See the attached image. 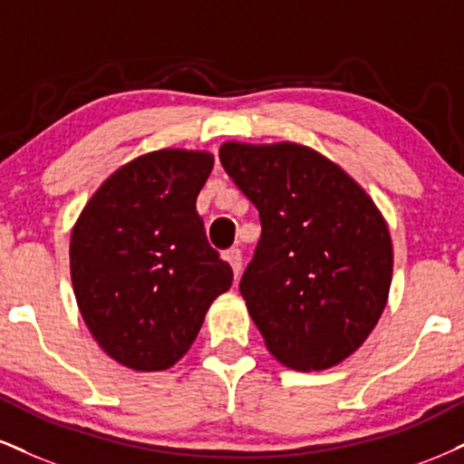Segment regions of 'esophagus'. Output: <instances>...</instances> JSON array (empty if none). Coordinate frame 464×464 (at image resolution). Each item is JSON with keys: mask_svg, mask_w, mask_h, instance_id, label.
Wrapping results in <instances>:
<instances>
[{"mask_svg": "<svg viewBox=\"0 0 464 464\" xmlns=\"http://www.w3.org/2000/svg\"><path fill=\"white\" fill-rule=\"evenodd\" d=\"M225 259L228 261V266L233 267V276H236V281L242 275V250L239 248H231L225 253Z\"/></svg>", "mask_w": 464, "mask_h": 464, "instance_id": "34e87169", "label": "esophagus"}]
</instances>
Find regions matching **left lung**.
Returning a JSON list of instances; mask_svg holds the SVG:
<instances>
[{
    "instance_id": "left-lung-1",
    "label": "left lung",
    "mask_w": 464,
    "mask_h": 464,
    "mask_svg": "<svg viewBox=\"0 0 464 464\" xmlns=\"http://www.w3.org/2000/svg\"><path fill=\"white\" fill-rule=\"evenodd\" d=\"M227 175L259 209L239 292L276 361L320 372L370 337L389 298L393 246L370 194L295 142H225Z\"/></svg>"
}]
</instances>
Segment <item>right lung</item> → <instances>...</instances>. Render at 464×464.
<instances>
[{
	"mask_svg": "<svg viewBox=\"0 0 464 464\" xmlns=\"http://www.w3.org/2000/svg\"><path fill=\"white\" fill-rule=\"evenodd\" d=\"M208 150L161 149L111 172L71 233V281L103 353L136 372L188 353L233 270L205 237L197 197Z\"/></svg>",
	"mask_w": 464,
	"mask_h": 464,
	"instance_id": "right-lung-1",
	"label": "right lung"
}]
</instances>
